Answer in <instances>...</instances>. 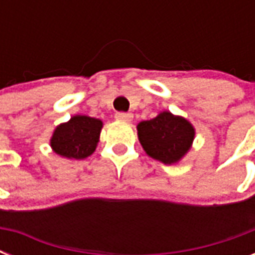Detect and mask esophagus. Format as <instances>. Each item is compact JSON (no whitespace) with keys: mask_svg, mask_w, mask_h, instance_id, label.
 <instances>
[{"mask_svg":"<svg viewBox=\"0 0 255 255\" xmlns=\"http://www.w3.org/2000/svg\"><path fill=\"white\" fill-rule=\"evenodd\" d=\"M133 118L131 112H118L115 115V119L119 120V122H126V123H129Z\"/></svg>","mask_w":255,"mask_h":255,"instance_id":"obj_1","label":"esophagus"}]
</instances>
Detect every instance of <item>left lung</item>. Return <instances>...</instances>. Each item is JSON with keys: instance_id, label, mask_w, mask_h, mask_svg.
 Masks as SVG:
<instances>
[{"instance_id": "1", "label": "left lung", "mask_w": 255, "mask_h": 255, "mask_svg": "<svg viewBox=\"0 0 255 255\" xmlns=\"http://www.w3.org/2000/svg\"><path fill=\"white\" fill-rule=\"evenodd\" d=\"M136 128L145 153L165 165L177 164L190 151L196 135L189 120L169 111L140 122Z\"/></svg>"}]
</instances>
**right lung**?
Returning a JSON list of instances; mask_svg holds the SVG:
<instances>
[{"instance_id": "1", "label": "right lung", "mask_w": 255, "mask_h": 255, "mask_svg": "<svg viewBox=\"0 0 255 255\" xmlns=\"http://www.w3.org/2000/svg\"><path fill=\"white\" fill-rule=\"evenodd\" d=\"M103 122L87 115H75L54 129L50 147L61 157L83 160L95 152Z\"/></svg>"}]
</instances>
